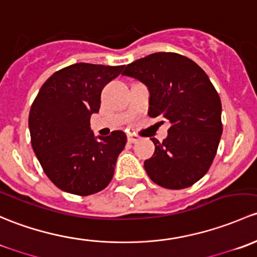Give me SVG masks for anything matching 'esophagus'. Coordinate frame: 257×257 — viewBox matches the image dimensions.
<instances>
[{
  "label": "esophagus",
  "mask_w": 257,
  "mask_h": 257,
  "mask_svg": "<svg viewBox=\"0 0 257 257\" xmlns=\"http://www.w3.org/2000/svg\"><path fill=\"white\" fill-rule=\"evenodd\" d=\"M127 141L130 144H136L140 141V137L135 134H127Z\"/></svg>",
  "instance_id": "esophagus-1"
}]
</instances>
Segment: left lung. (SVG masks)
<instances>
[{"label": "left lung", "mask_w": 257, "mask_h": 257, "mask_svg": "<svg viewBox=\"0 0 257 257\" xmlns=\"http://www.w3.org/2000/svg\"><path fill=\"white\" fill-rule=\"evenodd\" d=\"M122 75L147 86L148 115L169 123L163 142L151 139L156 148L145 161L148 177L167 189L193 186L213 163L223 134L220 97L208 75L189 58L166 52L135 60Z\"/></svg>", "instance_id": "8db88e82"}]
</instances>
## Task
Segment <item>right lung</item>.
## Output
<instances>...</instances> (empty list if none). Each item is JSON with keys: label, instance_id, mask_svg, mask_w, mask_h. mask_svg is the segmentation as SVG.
<instances>
[{"label": "right lung", "instance_id": "obj_1", "mask_svg": "<svg viewBox=\"0 0 257 257\" xmlns=\"http://www.w3.org/2000/svg\"><path fill=\"white\" fill-rule=\"evenodd\" d=\"M122 69L123 65L76 63L55 71L34 99L28 118L32 147L59 189L90 195L112 179L127 139L122 131L95 137L90 117L99 112L104 86Z\"/></svg>", "mask_w": 257, "mask_h": 257}]
</instances>
